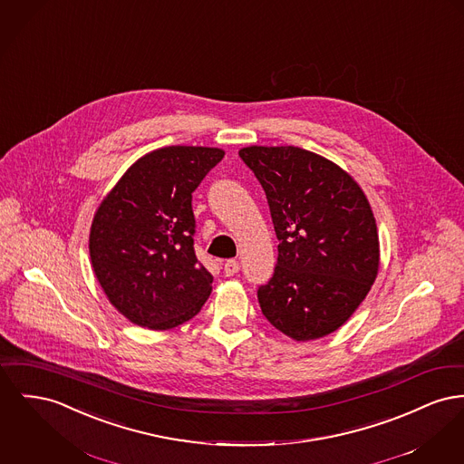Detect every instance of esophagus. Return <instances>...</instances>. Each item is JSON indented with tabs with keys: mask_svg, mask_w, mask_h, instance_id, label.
Returning a JSON list of instances; mask_svg holds the SVG:
<instances>
[{
	"mask_svg": "<svg viewBox=\"0 0 464 464\" xmlns=\"http://www.w3.org/2000/svg\"><path fill=\"white\" fill-rule=\"evenodd\" d=\"M238 270H240V263H238V261L227 259V261L224 263V273H226V276H233L235 273H238Z\"/></svg>",
	"mask_w": 464,
	"mask_h": 464,
	"instance_id": "esophagus-1",
	"label": "esophagus"
}]
</instances>
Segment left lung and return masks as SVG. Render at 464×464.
Listing matches in <instances>:
<instances>
[{
	"mask_svg": "<svg viewBox=\"0 0 464 464\" xmlns=\"http://www.w3.org/2000/svg\"><path fill=\"white\" fill-rule=\"evenodd\" d=\"M242 161L266 192L278 257L259 285L263 315L304 342L336 331L366 298L379 272L370 203L340 166L300 147H246Z\"/></svg>",
	"mask_w": 464,
	"mask_h": 464,
	"instance_id": "8db88e82",
	"label": "left lung"
}]
</instances>
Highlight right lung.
<instances>
[{
	"instance_id": "right-lung-1",
	"label": "right lung",
	"mask_w": 464,
	"mask_h": 464,
	"mask_svg": "<svg viewBox=\"0 0 464 464\" xmlns=\"http://www.w3.org/2000/svg\"><path fill=\"white\" fill-rule=\"evenodd\" d=\"M222 158L212 147L158 149L100 205L91 263L110 303L138 326H180L210 296L214 276L194 252L192 192Z\"/></svg>"
}]
</instances>
